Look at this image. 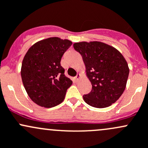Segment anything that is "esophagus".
Wrapping results in <instances>:
<instances>
[{
  "mask_svg": "<svg viewBox=\"0 0 148 148\" xmlns=\"http://www.w3.org/2000/svg\"><path fill=\"white\" fill-rule=\"evenodd\" d=\"M80 74H77V75H76L75 77L76 81H78V80H80Z\"/></svg>",
  "mask_w": 148,
  "mask_h": 148,
  "instance_id": "1",
  "label": "esophagus"
}]
</instances>
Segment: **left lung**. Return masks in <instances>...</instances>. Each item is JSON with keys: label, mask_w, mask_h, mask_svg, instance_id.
Wrapping results in <instances>:
<instances>
[{"label": "left lung", "mask_w": 148, "mask_h": 148, "mask_svg": "<svg viewBox=\"0 0 148 148\" xmlns=\"http://www.w3.org/2000/svg\"><path fill=\"white\" fill-rule=\"evenodd\" d=\"M80 53L92 90L83 95L85 102L94 108L111 106L125 89L129 68L125 59L117 49L104 42H80L73 44Z\"/></svg>", "instance_id": "1"}]
</instances>
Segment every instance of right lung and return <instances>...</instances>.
<instances>
[{
  "mask_svg": "<svg viewBox=\"0 0 148 148\" xmlns=\"http://www.w3.org/2000/svg\"><path fill=\"white\" fill-rule=\"evenodd\" d=\"M73 42L57 37L38 41L23 60L21 77L28 96L38 106L52 108L63 101L73 81L60 65L64 53Z\"/></svg>",
  "mask_w": 148,
  "mask_h": 148,
  "instance_id": "1",
  "label": "right lung"
}]
</instances>
